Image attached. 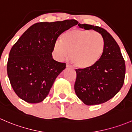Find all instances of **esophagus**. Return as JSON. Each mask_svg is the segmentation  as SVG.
<instances>
[{
    "instance_id": "esophagus-1",
    "label": "esophagus",
    "mask_w": 132,
    "mask_h": 132,
    "mask_svg": "<svg viewBox=\"0 0 132 132\" xmlns=\"http://www.w3.org/2000/svg\"><path fill=\"white\" fill-rule=\"evenodd\" d=\"M66 68H73L72 66H71V65L69 64H66Z\"/></svg>"
}]
</instances>
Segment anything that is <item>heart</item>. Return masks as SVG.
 <instances>
[{
    "instance_id": "1",
    "label": "heart",
    "mask_w": 132,
    "mask_h": 132,
    "mask_svg": "<svg viewBox=\"0 0 132 132\" xmlns=\"http://www.w3.org/2000/svg\"><path fill=\"white\" fill-rule=\"evenodd\" d=\"M105 42L101 34L88 29H74L62 35L54 45V53L59 59L67 57L76 67L88 69L97 64L104 53Z\"/></svg>"
}]
</instances>
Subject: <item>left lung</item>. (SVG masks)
<instances>
[{"mask_svg": "<svg viewBox=\"0 0 132 132\" xmlns=\"http://www.w3.org/2000/svg\"><path fill=\"white\" fill-rule=\"evenodd\" d=\"M78 26L101 34L105 42V49L101 59L94 66L75 70V93L86 105L102 104L113 98L122 87L126 71L125 60L119 45L106 30L86 24Z\"/></svg>", "mask_w": 132, "mask_h": 132, "instance_id": "obj_1", "label": "left lung"}]
</instances>
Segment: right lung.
<instances>
[{
    "label": "right lung",
    "instance_id": "1",
    "mask_svg": "<svg viewBox=\"0 0 132 132\" xmlns=\"http://www.w3.org/2000/svg\"><path fill=\"white\" fill-rule=\"evenodd\" d=\"M78 22L74 19L38 22L29 27L13 46L7 72L18 97L29 103H39L48 96L55 80L66 68L52 52L57 38Z\"/></svg>",
    "mask_w": 132,
    "mask_h": 132
}]
</instances>
